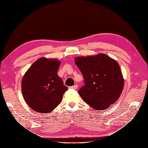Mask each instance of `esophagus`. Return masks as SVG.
<instances>
[{
    "label": "esophagus",
    "mask_w": 148,
    "mask_h": 148,
    "mask_svg": "<svg viewBox=\"0 0 148 148\" xmlns=\"http://www.w3.org/2000/svg\"><path fill=\"white\" fill-rule=\"evenodd\" d=\"M70 88H71V89H77V88H78V85L77 84H75V85H73V86H70Z\"/></svg>",
    "instance_id": "obj_1"
}]
</instances>
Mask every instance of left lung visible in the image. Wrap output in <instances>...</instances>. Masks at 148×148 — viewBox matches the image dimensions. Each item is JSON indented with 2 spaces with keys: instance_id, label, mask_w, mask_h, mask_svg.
Returning a JSON list of instances; mask_svg holds the SVG:
<instances>
[{
  "instance_id": "1",
  "label": "left lung",
  "mask_w": 148,
  "mask_h": 148,
  "mask_svg": "<svg viewBox=\"0 0 148 148\" xmlns=\"http://www.w3.org/2000/svg\"><path fill=\"white\" fill-rule=\"evenodd\" d=\"M75 62L83 74L84 85L79 96L95 109L104 110L122 94L124 79L117 62L104 53L78 57Z\"/></svg>"
}]
</instances>
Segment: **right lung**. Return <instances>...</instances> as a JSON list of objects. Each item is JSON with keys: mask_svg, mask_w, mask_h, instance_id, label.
Returning <instances> with one entry per match:
<instances>
[{"mask_svg": "<svg viewBox=\"0 0 148 148\" xmlns=\"http://www.w3.org/2000/svg\"><path fill=\"white\" fill-rule=\"evenodd\" d=\"M60 62L42 57L26 71L21 82L25 102L39 113H49L59 105L68 89L57 71Z\"/></svg>", "mask_w": 148, "mask_h": 148, "instance_id": "1", "label": "right lung"}]
</instances>
